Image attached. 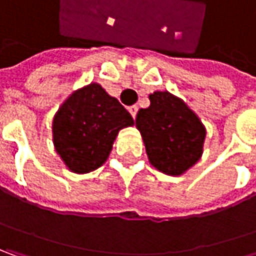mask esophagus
<instances>
[{
	"instance_id": "esophagus-1",
	"label": "esophagus",
	"mask_w": 256,
	"mask_h": 256,
	"mask_svg": "<svg viewBox=\"0 0 256 256\" xmlns=\"http://www.w3.org/2000/svg\"><path fill=\"white\" fill-rule=\"evenodd\" d=\"M138 110H139V107H138V106H130V107H128V112H130V114H132V117H133V118H136Z\"/></svg>"
}]
</instances>
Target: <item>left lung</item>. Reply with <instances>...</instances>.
Instances as JSON below:
<instances>
[{"label":"left lung","mask_w":256,"mask_h":256,"mask_svg":"<svg viewBox=\"0 0 256 256\" xmlns=\"http://www.w3.org/2000/svg\"><path fill=\"white\" fill-rule=\"evenodd\" d=\"M140 108L136 128L142 133L150 163L160 172L178 176L200 159L206 130L189 107L169 92L149 96Z\"/></svg>","instance_id":"obj_1"}]
</instances>
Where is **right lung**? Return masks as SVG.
Segmentation results:
<instances>
[{"instance_id":"right-lung-1","label":"right lung","mask_w":256,"mask_h":256,"mask_svg":"<svg viewBox=\"0 0 256 256\" xmlns=\"http://www.w3.org/2000/svg\"><path fill=\"white\" fill-rule=\"evenodd\" d=\"M133 117L97 83L74 92L52 122L56 152L76 173H88L108 158L118 130L133 126Z\"/></svg>"}]
</instances>
